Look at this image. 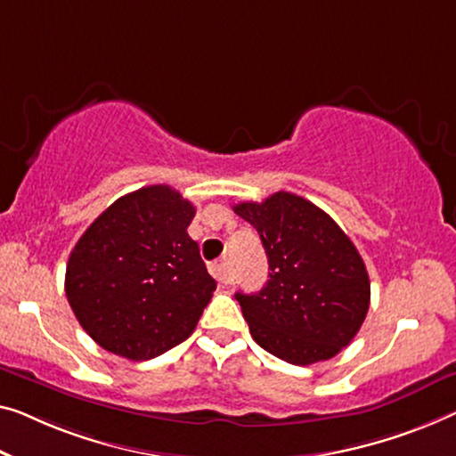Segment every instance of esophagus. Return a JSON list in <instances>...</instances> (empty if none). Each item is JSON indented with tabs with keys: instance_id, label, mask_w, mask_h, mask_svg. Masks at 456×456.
Wrapping results in <instances>:
<instances>
[{
	"instance_id": "esophagus-1",
	"label": "esophagus",
	"mask_w": 456,
	"mask_h": 456,
	"mask_svg": "<svg viewBox=\"0 0 456 456\" xmlns=\"http://www.w3.org/2000/svg\"><path fill=\"white\" fill-rule=\"evenodd\" d=\"M210 272H213V276H215L216 281H219L221 284H227V282H229V266H227L225 260L213 264V268H210Z\"/></svg>"
}]
</instances>
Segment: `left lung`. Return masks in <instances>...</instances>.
Returning <instances> with one entry per match:
<instances>
[{
	"label": "left lung",
	"instance_id": "left-lung-1",
	"mask_svg": "<svg viewBox=\"0 0 456 456\" xmlns=\"http://www.w3.org/2000/svg\"><path fill=\"white\" fill-rule=\"evenodd\" d=\"M233 210L260 233L270 268L260 293L235 295L251 338L290 364L334 358L358 334L370 303L354 243L314 202L282 190Z\"/></svg>",
	"mask_w": 456,
	"mask_h": 456
}]
</instances>
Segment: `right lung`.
Here are the masks:
<instances>
[{
  "label": "right lung",
  "instance_id": "1",
  "mask_svg": "<svg viewBox=\"0 0 456 456\" xmlns=\"http://www.w3.org/2000/svg\"><path fill=\"white\" fill-rule=\"evenodd\" d=\"M196 208L178 190L120 196L71 249L65 295L102 348L151 360L192 334L216 289L188 235Z\"/></svg>",
  "mask_w": 456,
  "mask_h": 456
}]
</instances>
